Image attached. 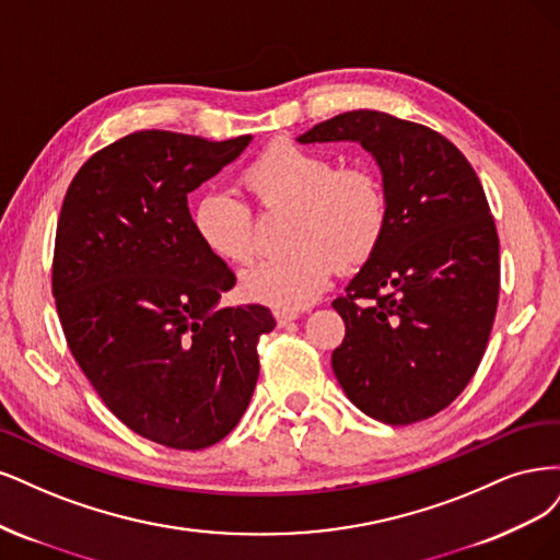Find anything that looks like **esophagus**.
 I'll use <instances>...</instances> for the list:
<instances>
[{
	"label": "esophagus",
	"instance_id": "obj_1",
	"mask_svg": "<svg viewBox=\"0 0 560 560\" xmlns=\"http://www.w3.org/2000/svg\"><path fill=\"white\" fill-rule=\"evenodd\" d=\"M298 316H300L298 312H275V318L279 323V328H285L288 323H293Z\"/></svg>",
	"mask_w": 560,
	"mask_h": 560
}]
</instances>
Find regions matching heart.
<instances>
[{"label":"heart","instance_id":"heart-1","mask_svg":"<svg viewBox=\"0 0 560 560\" xmlns=\"http://www.w3.org/2000/svg\"><path fill=\"white\" fill-rule=\"evenodd\" d=\"M242 184L260 209L288 211L285 244L293 248L242 277L244 298L277 312L316 302L337 265H365L386 237V190L368 167H337L326 153L275 141L248 162ZM190 219L195 237L213 258L230 265L254 260V213L240 197L209 190L197 197Z\"/></svg>","mask_w":560,"mask_h":560}]
</instances>
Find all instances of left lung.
Returning a JSON list of instances; mask_svg holds the SVG:
<instances>
[{
	"instance_id": "8db88e82",
	"label": "left lung",
	"mask_w": 560,
	"mask_h": 560,
	"mask_svg": "<svg viewBox=\"0 0 560 560\" xmlns=\"http://www.w3.org/2000/svg\"><path fill=\"white\" fill-rule=\"evenodd\" d=\"M298 141H358L388 200L382 246L332 302L347 326L337 382L382 423L435 417L470 384L498 310L500 242L479 178L446 137L384 112L339 114Z\"/></svg>"
}]
</instances>
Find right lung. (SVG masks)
<instances>
[{"label": "right lung", "mask_w": 560, "mask_h": 560, "mask_svg": "<svg viewBox=\"0 0 560 560\" xmlns=\"http://www.w3.org/2000/svg\"><path fill=\"white\" fill-rule=\"evenodd\" d=\"M250 139L132 132L90 158L62 202L52 298L69 351L125 425L170 448H207L240 423L258 339L277 326L262 304L219 310L237 279L188 211Z\"/></svg>", "instance_id": "right-lung-1"}]
</instances>
